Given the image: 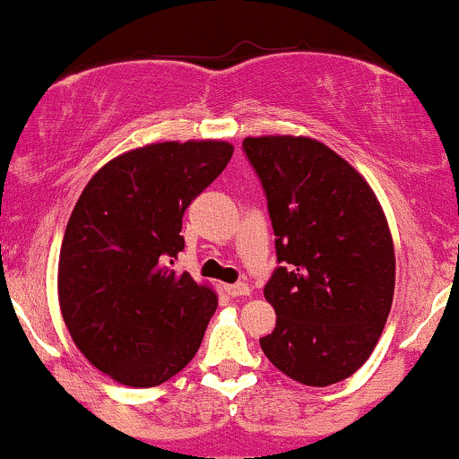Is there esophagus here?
<instances>
[{"instance_id":"34e87169","label":"esophagus","mask_w":459,"mask_h":459,"mask_svg":"<svg viewBox=\"0 0 459 459\" xmlns=\"http://www.w3.org/2000/svg\"><path fill=\"white\" fill-rule=\"evenodd\" d=\"M225 292H228L230 297H249L251 288L247 284H231V286H225Z\"/></svg>"}]
</instances>
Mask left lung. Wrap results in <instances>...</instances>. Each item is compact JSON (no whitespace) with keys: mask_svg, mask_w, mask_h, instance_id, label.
I'll return each instance as SVG.
<instances>
[{"mask_svg":"<svg viewBox=\"0 0 459 459\" xmlns=\"http://www.w3.org/2000/svg\"><path fill=\"white\" fill-rule=\"evenodd\" d=\"M275 231L264 286L277 323L266 358L306 385L342 382L382 336L394 295V247L373 188L344 158L306 136L245 138Z\"/></svg>","mask_w":459,"mask_h":459,"instance_id":"left-lung-1","label":"left lung"}]
</instances>
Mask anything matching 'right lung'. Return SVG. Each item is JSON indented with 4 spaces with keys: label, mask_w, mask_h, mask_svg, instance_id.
Instances as JSON below:
<instances>
[{
    "label": "right lung",
    "mask_w": 459,
    "mask_h": 459,
    "mask_svg": "<svg viewBox=\"0 0 459 459\" xmlns=\"http://www.w3.org/2000/svg\"><path fill=\"white\" fill-rule=\"evenodd\" d=\"M231 153L225 141L153 143L82 190L60 247V310L75 347L115 382L160 385L197 353L219 299L171 264L184 212Z\"/></svg>",
    "instance_id": "obj_1"
}]
</instances>
